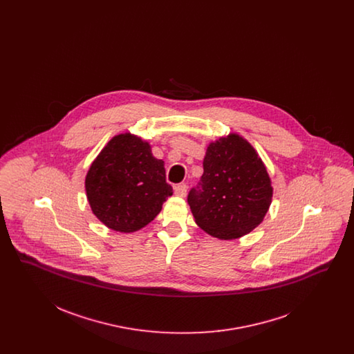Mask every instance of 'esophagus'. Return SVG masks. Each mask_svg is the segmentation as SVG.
<instances>
[{
    "instance_id": "obj_1",
    "label": "esophagus",
    "mask_w": 354,
    "mask_h": 354,
    "mask_svg": "<svg viewBox=\"0 0 354 354\" xmlns=\"http://www.w3.org/2000/svg\"><path fill=\"white\" fill-rule=\"evenodd\" d=\"M175 195L176 196H180V198H185L187 195V185H175Z\"/></svg>"
}]
</instances>
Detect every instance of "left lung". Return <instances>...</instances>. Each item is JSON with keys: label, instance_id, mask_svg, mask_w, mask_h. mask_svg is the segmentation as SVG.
<instances>
[{"label": "left lung", "instance_id": "8db88e82", "mask_svg": "<svg viewBox=\"0 0 354 354\" xmlns=\"http://www.w3.org/2000/svg\"><path fill=\"white\" fill-rule=\"evenodd\" d=\"M202 179L188 194L196 224L208 235L232 240L250 234L264 219L273 188L266 165L241 135L211 142Z\"/></svg>", "mask_w": 354, "mask_h": 354}]
</instances>
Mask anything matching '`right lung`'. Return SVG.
I'll return each mask as SVG.
<instances>
[{"label":"right lung","mask_w":354,"mask_h":354,"mask_svg":"<svg viewBox=\"0 0 354 354\" xmlns=\"http://www.w3.org/2000/svg\"><path fill=\"white\" fill-rule=\"evenodd\" d=\"M93 214L117 232L146 227L172 195L165 162L149 142L130 133L113 136L91 163L84 179Z\"/></svg>","instance_id":"obj_1"}]
</instances>
